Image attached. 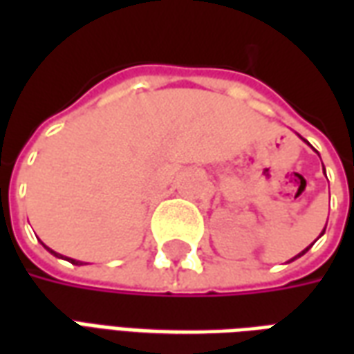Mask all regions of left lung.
Masks as SVG:
<instances>
[{
	"mask_svg": "<svg viewBox=\"0 0 354 354\" xmlns=\"http://www.w3.org/2000/svg\"><path fill=\"white\" fill-rule=\"evenodd\" d=\"M324 174H326V172H324ZM324 231H326V227H324V230H322V233H320L319 237H322V235H324ZM319 237H317V239H319ZM311 246H313V243H311V245H309V246H307V248H305V250H301V252L297 254V256H294V258H292V260H290V261H294V260H297V258H301V256H304V254L307 252V250H309V248H311Z\"/></svg>",
	"mask_w": 354,
	"mask_h": 354,
	"instance_id": "8db88e82",
	"label": "left lung"
}]
</instances>
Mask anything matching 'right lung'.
<instances>
[{
	"label": "right lung",
	"mask_w": 354,
	"mask_h": 354,
	"mask_svg": "<svg viewBox=\"0 0 354 354\" xmlns=\"http://www.w3.org/2000/svg\"><path fill=\"white\" fill-rule=\"evenodd\" d=\"M43 246H45V245H43ZM45 248H47V246H45ZM47 250H49L50 254H55V256H57V258H62V256H60V254H57V252H55V250H50V248H47ZM68 260H70V263H73V266H83V261L72 260V258H68Z\"/></svg>",
	"instance_id": "obj_1"
}]
</instances>
